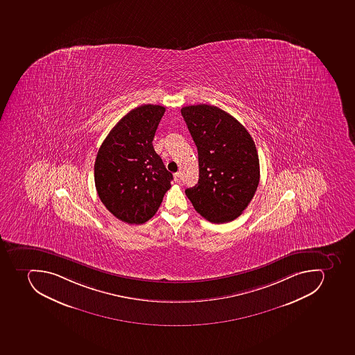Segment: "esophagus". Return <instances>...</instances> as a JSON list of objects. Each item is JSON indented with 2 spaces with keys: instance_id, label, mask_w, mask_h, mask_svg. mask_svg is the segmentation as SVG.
I'll return each mask as SVG.
<instances>
[{
  "instance_id": "obj_1",
  "label": "esophagus",
  "mask_w": 355,
  "mask_h": 355,
  "mask_svg": "<svg viewBox=\"0 0 355 355\" xmlns=\"http://www.w3.org/2000/svg\"><path fill=\"white\" fill-rule=\"evenodd\" d=\"M173 179H175V182H176L177 184H180V182H182V175H180V173H175V175H173Z\"/></svg>"
}]
</instances>
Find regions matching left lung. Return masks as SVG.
<instances>
[{"mask_svg": "<svg viewBox=\"0 0 355 355\" xmlns=\"http://www.w3.org/2000/svg\"><path fill=\"white\" fill-rule=\"evenodd\" d=\"M198 150L199 180L187 188L197 213L215 224L234 220L255 195L259 159L246 128L218 107L188 105L182 109Z\"/></svg>", "mask_w": 355, "mask_h": 355, "instance_id": "1", "label": "left lung"}]
</instances>
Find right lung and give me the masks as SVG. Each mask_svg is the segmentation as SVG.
Masks as SVG:
<instances>
[{"mask_svg":"<svg viewBox=\"0 0 355 355\" xmlns=\"http://www.w3.org/2000/svg\"><path fill=\"white\" fill-rule=\"evenodd\" d=\"M165 107L142 105L111 129L94 162L100 200L116 218L144 224L160 207L173 175L153 149V140Z\"/></svg>","mask_w":355,"mask_h":355,"instance_id":"1","label":"right lung"}]
</instances>
